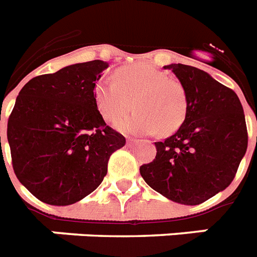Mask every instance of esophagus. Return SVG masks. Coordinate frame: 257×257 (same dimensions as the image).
<instances>
[{
  "mask_svg": "<svg viewBox=\"0 0 257 257\" xmlns=\"http://www.w3.org/2000/svg\"><path fill=\"white\" fill-rule=\"evenodd\" d=\"M126 143H128L129 145H133V144L139 143V140H137V139H128V140H126Z\"/></svg>",
  "mask_w": 257,
  "mask_h": 257,
  "instance_id": "esophagus-1",
  "label": "esophagus"
}]
</instances>
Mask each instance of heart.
Instances as JSON below:
<instances>
[{"mask_svg": "<svg viewBox=\"0 0 257 257\" xmlns=\"http://www.w3.org/2000/svg\"><path fill=\"white\" fill-rule=\"evenodd\" d=\"M114 80L96 84L97 109L109 122L122 118L133 107L137 112L117 125L124 132L170 135L183 124L187 114V93L178 80L145 63L114 71Z\"/></svg>", "mask_w": 257, "mask_h": 257, "instance_id": "heart-1", "label": "heart"}]
</instances>
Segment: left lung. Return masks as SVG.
<instances>
[{
	"label": "left lung",
	"mask_w": 257,
	"mask_h": 257,
	"mask_svg": "<svg viewBox=\"0 0 257 257\" xmlns=\"http://www.w3.org/2000/svg\"><path fill=\"white\" fill-rule=\"evenodd\" d=\"M187 93V114L176 133L154 143L157 154L143 165L144 181L177 203H203L230 186L248 145L243 107L232 89L207 72L169 64Z\"/></svg>",
	"instance_id": "obj_1"
}]
</instances>
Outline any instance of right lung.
Masks as SVG:
<instances>
[{"mask_svg": "<svg viewBox=\"0 0 257 257\" xmlns=\"http://www.w3.org/2000/svg\"><path fill=\"white\" fill-rule=\"evenodd\" d=\"M107 62L71 64L35 76L20 91L8 141L20 182L39 201L67 206L87 197L107 174L125 137L108 126L95 101Z\"/></svg>", "mask_w": 257, "mask_h": 257, "instance_id": "1", "label": "right lung"}]
</instances>
